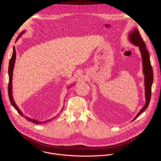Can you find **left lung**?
Returning <instances> with one entry per match:
<instances>
[{"label": "left lung", "instance_id": "left-lung-1", "mask_svg": "<svg viewBox=\"0 0 161 161\" xmlns=\"http://www.w3.org/2000/svg\"><path fill=\"white\" fill-rule=\"evenodd\" d=\"M129 40L134 45L137 46L140 48L142 57V64H143V72L145 75V104L141 109L140 112H138L136 114L135 118L132 120H134L136 118L138 117L140 114L148 108L150 99H151V94H152V85L153 80V69L151 65L150 55L148 50L146 48V45L144 42L141 35L139 32V31L136 28L131 31L129 34Z\"/></svg>", "mask_w": 161, "mask_h": 161}]
</instances>
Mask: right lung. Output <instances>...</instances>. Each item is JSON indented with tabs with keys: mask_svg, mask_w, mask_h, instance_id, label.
I'll use <instances>...</instances> for the list:
<instances>
[{
	"mask_svg": "<svg viewBox=\"0 0 161 161\" xmlns=\"http://www.w3.org/2000/svg\"><path fill=\"white\" fill-rule=\"evenodd\" d=\"M25 33V31H23L17 37L16 40L17 41L21 36L23 34ZM16 51H15V48H14V46L13 47V55H12V57L9 60V68H8V73H9V85H8V95H9V100H10V102L12 104V106L15 108V109L18 112V113L20 114V115H21L22 117H24L25 119H27V120L31 122H32L33 124H44L45 122H47L48 121H51L52 119H54L55 117L52 118V119L49 120H47V121H39L37 120H35V119H31L30 117H26L25 115H24V113H23L21 112V111L19 109V108L17 106V105L16 104L14 99H13V94H12V90H13V86H12V78H13V69H14V63H15V60H16ZM64 109V107L62 108V110ZM61 110V111H62ZM57 117V116H56Z\"/></svg>",
	"mask_w": 161,
	"mask_h": 161,
	"instance_id": "1",
	"label": "right lung"
}]
</instances>
